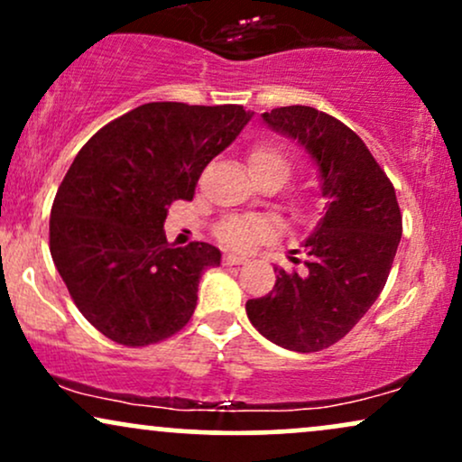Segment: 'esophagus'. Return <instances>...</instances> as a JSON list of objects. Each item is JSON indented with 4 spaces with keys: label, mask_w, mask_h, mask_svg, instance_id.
Wrapping results in <instances>:
<instances>
[{
    "label": "esophagus",
    "mask_w": 462,
    "mask_h": 462,
    "mask_svg": "<svg viewBox=\"0 0 462 462\" xmlns=\"http://www.w3.org/2000/svg\"><path fill=\"white\" fill-rule=\"evenodd\" d=\"M221 261H224V264H243V263H247V258L238 256V254H224V258H221Z\"/></svg>",
    "instance_id": "obj_1"
}]
</instances>
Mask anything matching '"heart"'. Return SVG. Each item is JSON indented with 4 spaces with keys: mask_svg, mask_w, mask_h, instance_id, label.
<instances>
[{
    "mask_svg": "<svg viewBox=\"0 0 462 462\" xmlns=\"http://www.w3.org/2000/svg\"><path fill=\"white\" fill-rule=\"evenodd\" d=\"M249 171H252L254 180L272 176L278 178L280 184L291 176V162L289 152L282 145L272 141H261L249 150L247 156ZM278 232L273 219L264 215H232L226 217L219 226H217V236L224 245L238 249V252H247L258 243L272 238Z\"/></svg>",
    "mask_w": 462,
    "mask_h": 462,
    "instance_id": "heart-1",
    "label": "heart"
}]
</instances>
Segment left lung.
I'll return each mask as SVG.
<instances>
[{"label":"left lung","mask_w":462,"mask_h":462,"mask_svg":"<svg viewBox=\"0 0 462 462\" xmlns=\"http://www.w3.org/2000/svg\"><path fill=\"white\" fill-rule=\"evenodd\" d=\"M263 121L310 153L326 215L301 243L306 272L273 267V291L249 300L245 310L275 346L319 352L346 337L383 293L402 238L400 206L367 145L338 119L310 106H282Z\"/></svg>","instance_id":"1"}]
</instances>
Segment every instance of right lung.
<instances>
[{
	"instance_id": "add662e5",
	"label": "right lung",
	"mask_w": 462,
	"mask_h": 462,
	"mask_svg": "<svg viewBox=\"0 0 462 462\" xmlns=\"http://www.w3.org/2000/svg\"><path fill=\"white\" fill-rule=\"evenodd\" d=\"M252 115L236 104H143L78 152L51 206L50 252L71 300L104 337L143 347L187 326L201 273L221 252L198 241L169 245L167 208L193 199L206 164Z\"/></svg>"
}]
</instances>
